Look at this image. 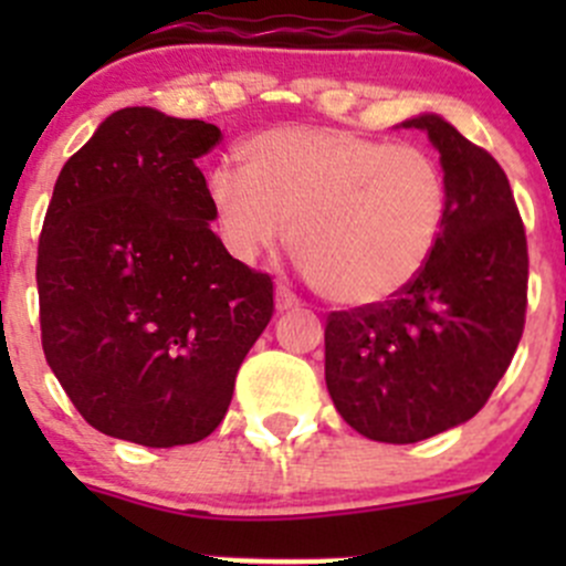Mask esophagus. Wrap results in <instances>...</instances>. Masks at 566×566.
Here are the masks:
<instances>
[{
  "label": "esophagus",
  "instance_id": "obj_1",
  "mask_svg": "<svg viewBox=\"0 0 566 566\" xmlns=\"http://www.w3.org/2000/svg\"><path fill=\"white\" fill-rule=\"evenodd\" d=\"M301 301L298 295L290 293L287 287H276V310L279 312H290V310H298Z\"/></svg>",
  "mask_w": 566,
  "mask_h": 566
}]
</instances>
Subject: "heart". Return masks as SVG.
Returning a JSON list of instances; mask_svg holds the SVG:
<instances>
[{
  "label": "heart",
  "instance_id": "1",
  "mask_svg": "<svg viewBox=\"0 0 566 566\" xmlns=\"http://www.w3.org/2000/svg\"><path fill=\"white\" fill-rule=\"evenodd\" d=\"M241 169L216 167L208 197L241 260L287 235L306 276L345 306L384 304L427 268L449 210L447 175L419 145L287 125L243 142Z\"/></svg>",
  "mask_w": 566,
  "mask_h": 566
}]
</instances>
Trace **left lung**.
<instances>
[{
    "label": "left lung",
    "mask_w": 566,
    "mask_h": 566,
    "mask_svg": "<svg viewBox=\"0 0 566 566\" xmlns=\"http://www.w3.org/2000/svg\"><path fill=\"white\" fill-rule=\"evenodd\" d=\"M441 153L449 210L424 271L399 295L331 312L325 386L369 441L416 443L473 419L526 325L528 249L510 180L438 114L405 119Z\"/></svg>",
    "instance_id": "1"
}]
</instances>
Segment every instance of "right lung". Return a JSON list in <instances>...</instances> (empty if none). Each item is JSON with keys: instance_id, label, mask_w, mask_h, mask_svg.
Listing matches in <instances>:
<instances>
[{"instance_id": "right-lung-1", "label": "right lung", "mask_w": 566, "mask_h": 566, "mask_svg": "<svg viewBox=\"0 0 566 566\" xmlns=\"http://www.w3.org/2000/svg\"><path fill=\"white\" fill-rule=\"evenodd\" d=\"M221 130L150 106L108 114L56 177L38 243L45 361L87 424L153 449L208 438L273 315L230 254L197 158Z\"/></svg>"}]
</instances>
